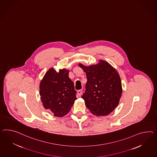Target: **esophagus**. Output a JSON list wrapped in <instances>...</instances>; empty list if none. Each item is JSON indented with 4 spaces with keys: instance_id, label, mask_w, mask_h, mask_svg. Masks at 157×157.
<instances>
[{
    "instance_id": "1",
    "label": "esophagus",
    "mask_w": 157,
    "mask_h": 157,
    "mask_svg": "<svg viewBox=\"0 0 157 157\" xmlns=\"http://www.w3.org/2000/svg\"><path fill=\"white\" fill-rule=\"evenodd\" d=\"M82 89L78 90L77 91V94H78V96L79 97H80L81 96V94H82Z\"/></svg>"
}]
</instances>
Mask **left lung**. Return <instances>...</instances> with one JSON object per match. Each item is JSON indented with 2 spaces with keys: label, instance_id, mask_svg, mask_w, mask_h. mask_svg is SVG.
I'll return each instance as SVG.
<instances>
[{
  "label": "left lung",
  "instance_id": "obj_1",
  "mask_svg": "<svg viewBox=\"0 0 157 157\" xmlns=\"http://www.w3.org/2000/svg\"><path fill=\"white\" fill-rule=\"evenodd\" d=\"M78 65L87 78L85 92L82 96L85 105L97 116L108 115L117 106L122 94L119 74L111 65L101 60L97 65Z\"/></svg>",
  "mask_w": 157,
  "mask_h": 157
}]
</instances>
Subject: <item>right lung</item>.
Instances as JSON below:
<instances>
[{
  "label": "right lung",
  "mask_w": 157,
  "mask_h": 157,
  "mask_svg": "<svg viewBox=\"0 0 157 157\" xmlns=\"http://www.w3.org/2000/svg\"><path fill=\"white\" fill-rule=\"evenodd\" d=\"M74 83L69 77V71L60 69L59 72L51 68L40 84L41 100L45 109L54 116H64L70 111L77 99Z\"/></svg>",
  "instance_id": "add662e5"
}]
</instances>
